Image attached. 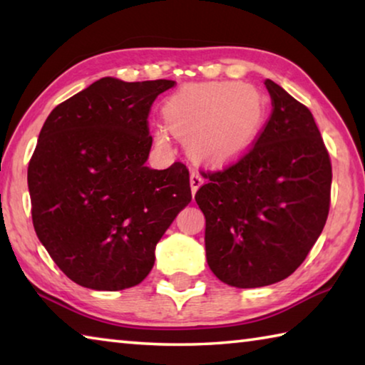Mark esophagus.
I'll return each instance as SVG.
<instances>
[{
	"instance_id": "esophagus-1",
	"label": "esophagus",
	"mask_w": 365,
	"mask_h": 365,
	"mask_svg": "<svg viewBox=\"0 0 365 365\" xmlns=\"http://www.w3.org/2000/svg\"><path fill=\"white\" fill-rule=\"evenodd\" d=\"M202 182H205V178H202V175L200 174V172H197V170H191V174H190V185H191V191H193V193H196L197 188H200L201 185H202Z\"/></svg>"
}]
</instances>
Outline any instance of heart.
<instances>
[{
  "mask_svg": "<svg viewBox=\"0 0 365 365\" xmlns=\"http://www.w3.org/2000/svg\"><path fill=\"white\" fill-rule=\"evenodd\" d=\"M169 130L190 141L202 158L225 160L245 151L264 122L265 103L251 85L207 82L187 85L164 104ZM159 145H168L164 130L156 132Z\"/></svg>",
  "mask_w": 365,
  "mask_h": 365,
  "instance_id": "1",
  "label": "heart"
}]
</instances>
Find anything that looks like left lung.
Masks as SVG:
<instances>
[{
    "instance_id": "8db88e82",
    "label": "left lung",
    "mask_w": 365,
    "mask_h": 365,
    "mask_svg": "<svg viewBox=\"0 0 365 365\" xmlns=\"http://www.w3.org/2000/svg\"><path fill=\"white\" fill-rule=\"evenodd\" d=\"M272 113L256 143L222 169L202 172L195 200L206 217V257L227 285L256 288L293 274L330 211L331 163L314 117L265 80Z\"/></svg>"
}]
</instances>
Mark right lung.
Instances as JSON below:
<instances>
[{"label": "right lung", "mask_w": 365, "mask_h": 365, "mask_svg": "<svg viewBox=\"0 0 365 365\" xmlns=\"http://www.w3.org/2000/svg\"><path fill=\"white\" fill-rule=\"evenodd\" d=\"M172 86L104 77L43 123L27 172L34 228L78 285L117 292L143 282L160 237L191 201L183 163L145 165L151 106Z\"/></svg>", "instance_id": "obj_1"}]
</instances>
